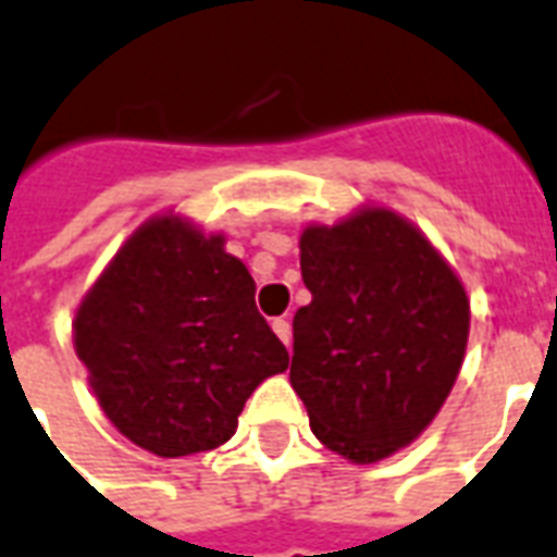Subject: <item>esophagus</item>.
Masks as SVG:
<instances>
[{
	"mask_svg": "<svg viewBox=\"0 0 557 557\" xmlns=\"http://www.w3.org/2000/svg\"><path fill=\"white\" fill-rule=\"evenodd\" d=\"M274 333H277V338L280 342H283V345H292V324H288L286 318H277V321H274Z\"/></svg>",
	"mask_w": 557,
	"mask_h": 557,
	"instance_id": "obj_1",
	"label": "esophagus"
}]
</instances>
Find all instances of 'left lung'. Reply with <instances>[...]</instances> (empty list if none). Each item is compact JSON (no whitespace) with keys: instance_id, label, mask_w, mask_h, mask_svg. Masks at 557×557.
I'll return each mask as SVG.
<instances>
[{"instance_id":"1","label":"left lung","mask_w":557,"mask_h":557,"mask_svg":"<svg viewBox=\"0 0 557 557\" xmlns=\"http://www.w3.org/2000/svg\"><path fill=\"white\" fill-rule=\"evenodd\" d=\"M312 292L295 312L292 388L326 449L373 465L409 447L456 385L470 333L461 280L388 207L300 233Z\"/></svg>"}]
</instances>
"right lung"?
<instances>
[{
    "label": "right lung",
    "instance_id": "add662e5",
    "mask_svg": "<svg viewBox=\"0 0 557 557\" xmlns=\"http://www.w3.org/2000/svg\"><path fill=\"white\" fill-rule=\"evenodd\" d=\"M253 292L222 233L177 212L127 236L72 321L92 394L127 441L160 458L231 441L253 388L288 368Z\"/></svg>",
    "mask_w": 557,
    "mask_h": 557
}]
</instances>
